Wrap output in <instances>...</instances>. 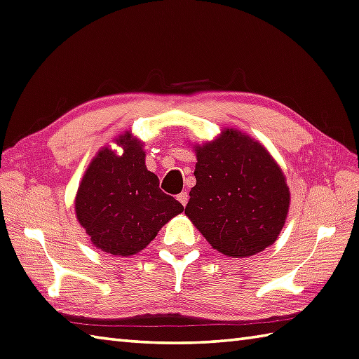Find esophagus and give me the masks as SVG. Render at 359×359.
Wrapping results in <instances>:
<instances>
[{"label":"esophagus","instance_id":"esophagus-1","mask_svg":"<svg viewBox=\"0 0 359 359\" xmlns=\"http://www.w3.org/2000/svg\"><path fill=\"white\" fill-rule=\"evenodd\" d=\"M177 200L182 204V206H186V204H187V200H189V195H187L186 192H181V194L177 196Z\"/></svg>","mask_w":359,"mask_h":359}]
</instances>
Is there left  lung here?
Here are the masks:
<instances>
[{"instance_id": "8db88e82", "label": "left lung", "mask_w": 359, "mask_h": 359, "mask_svg": "<svg viewBox=\"0 0 359 359\" xmlns=\"http://www.w3.org/2000/svg\"><path fill=\"white\" fill-rule=\"evenodd\" d=\"M195 151L190 222L228 257H250L271 246L290 206L288 186L271 155L237 130H224Z\"/></svg>"}]
</instances>
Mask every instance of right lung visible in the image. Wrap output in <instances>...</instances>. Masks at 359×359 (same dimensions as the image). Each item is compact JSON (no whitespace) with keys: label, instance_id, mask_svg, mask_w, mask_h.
<instances>
[{"label":"right lung","instance_id":"obj_1","mask_svg":"<svg viewBox=\"0 0 359 359\" xmlns=\"http://www.w3.org/2000/svg\"><path fill=\"white\" fill-rule=\"evenodd\" d=\"M123 153L102 149L80 182L76 214L94 246L113 255L144 250L163 226L184 208L159 189L145 167L141 142L130 135L118 141Z\"/></svg>","mask_w":359,"mask_h":359}]
</instances>
